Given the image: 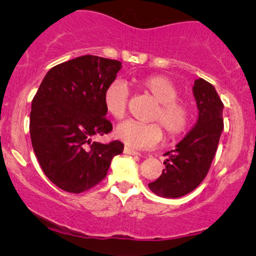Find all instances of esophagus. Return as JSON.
I'll return each mask as SVG.
<instances>
[{
	"mask_svg": "<svg viewBox=\"0 0 256 256\" xmlns=\"http://www.w3.org/2000/svg\"><path fill=\"white\" fill-rule=\"evenodd\" d=\"M124 152H125V154H128V155H136V156H140V152L134 150V149L130 148V146H125Z\"/></svg>",
	"mask_w": 256,
	"mask_h": 256,
	"instance_id": "obj_1",
	"label": "esophagus"
}]
</instances>
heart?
<instances>
[{"mask_svg":"<svg viewBox=\"0 0 256 256\" xmlns=\"http://www.w3.org/2000/svg\"><path fill=\"white\" fill-rule=\"evenodd\" d=\"M140 89L158 102L152 116V124L128 120L116 128V136L132 148H150L161 142L164 130L170 138H177L186 131L190 122L189 106L178 100L179 91L171 79L155 74L138 79ZM104 110L114 119L122 120L128 113V90L120 80H113L106 86L102 96ZM159 124H158L157 122Z\"/></svg>","mask_w":256,"mask_h":256,"instance_id":"b5f03b06","label":"heart"}]
</instances>
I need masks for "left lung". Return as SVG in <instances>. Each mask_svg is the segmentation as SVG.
<instances>
[{"label":"left lung","mask_w":256,"mask_h":256,"mask_svg":"<svg viewBox=\"0 0 256 256\" xmlns=\"http://www.w3.org/2000/svg\"><path fill=\"white\" fill-rule=\"evenodd\" d=\"M198 119L174 150L167 152L166 168L155 182L148 184L152 192L162 198H177L192 192L210 171L220 134L224 128L222 104L216 88L204 79H196L192 88Z\"/></svg>","instance_id":"8db88e82"}]
</instances>
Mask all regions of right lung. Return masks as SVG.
<instances>
[{"label": "right lung", "instance_id": "obj_1", "mask_svg": "<svg viewBox=\"0 0 256 256\" xmlns=\"http://www.w3.org/2000/svg\"><path fill=\"white\" fill-rule=\"evenodd\" d=\"M122 62L84 55L48 71L32 100V148L46 176L67 192H86L104 179L124 144L91 142L113 130L106 118L104 91Z\"/></svg>", "mask_w": 256, "mask_h": 256}]
</instances>
